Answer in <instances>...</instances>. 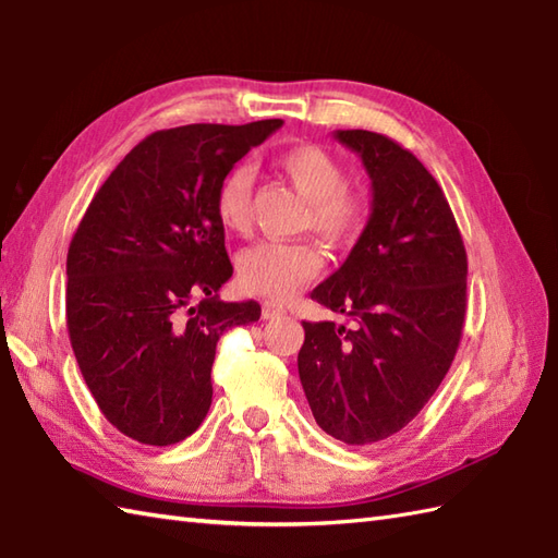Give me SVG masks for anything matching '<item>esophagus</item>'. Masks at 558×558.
I'll use <instances>...</instances> for the list:
<instances>
[{
    "mask_svg": "<svg viewBox=\"0 0 558 558\" xmlns=\"http://www.w3.org/2000/svg\"><path fill=\"white\" fill-rule=\"evenodd\" d=\"M260 316H264L266 322H276V318L286 316V310L276 302H264V312H260Z\"/></svg>",
    "mask_w": 558,
    "mask_h": 558,
    "instance_id": "34e87169",
    "label": "esophagus"
}]
</instances>
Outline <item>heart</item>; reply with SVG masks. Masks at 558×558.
<instances>
[{"mask_svg": "<svg viewBox=\"0 0 558 558\" xmlns=\"http://www.w3.org/2000/svg\"><path fill=\"white\" fill-rule=\"evenodd\" d=\"M278 170L310 201L304 225L330 244H350L369 218V201L345 186L342 165L318 146H294L276 158ZM216 216L228 232H246L252 222V172L244 165L222 177ZM324 268L322 248L312 242H258L236 260L240 286L260 298L290 300Z\"/></svg>", "mask_w": 558, "mask_h": 558, "instance_id": "b5f03b06", "label": "heart"}]
</instances>
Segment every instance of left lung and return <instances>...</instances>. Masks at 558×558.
<instances>
[{
	"instance_id": "1",
	"label": "left lung",
	"mask_w": 558,
	"mask_h": 558,
	"mask_svg": "<svg viewBox=\"0 0 558 558\" xmlns=\"http://www.w3.org/2000/svg\"><path fill=\"white\" fill-rule=\"evenodd\" d=\"M372 182V213L312 300L354 326L304 322L300 381L316 424L350 446L398 434L441 386L465 324L468 256L429 170L384 134L338 129Z\"/></svg>"
}]
</instances>
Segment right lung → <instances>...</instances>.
Masks as SVG:
<instances>
[{"mask_svg": "<svg viewBox=\"0 0 558 558\" xmlns=\"http://www.w3.org/2000/svg\"><path fill=\"white\" fill-rule=\"evenodd\" d=\"M280 126L150 134L105 180L69 244L71 348L105 417L138 444H180L198 429L220 336L258 322V302L218 298L232 264L216 192Z\"/></svg>", "mask_w": 558, "mask_h": 558, "instance_id": "right-lung-1", "label": "right lung"}]
</instances>
